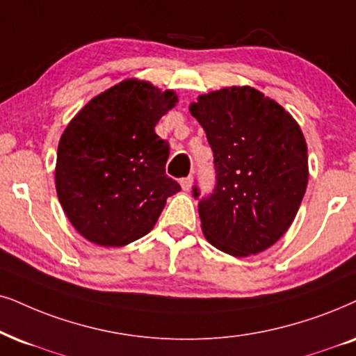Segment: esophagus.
I'll return each instance as SVG.
<instances>
[{"instance_id":"34e87169","label":"esophagus","mask_w":356,"mask_h":356,"mask_svg":"<svg viewBox=\"0 0 356 356\" xmlns=\"http://www.w3.org/2000/svg\"><path fill=\"white\" fill-rule=\"evenodd\" d=\"M192 181H193L192 175H188V177H184V179H182V181H181V186H182L184 191H191V187H192Z\"/></svg>"}]
</instances>
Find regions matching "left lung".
<instances>
[{
    "mask_svg": "<svg viewBox=\"0 0 356 356\" xmlns=\"http://www.w3.org/2000/svg\"><path fill=\"white\" fill-rule=\"evenodd\" d=\"M191 113L213 152L215 182L199 200L202 230L232 256L258 254L294 222L307 187V145L281 105L251 87L199 97Z\"/></svg>",
    "mask_w": 356,
    "mask_h": 356,
    "instance_id": "left-lung-1",
    "label": "left lung"
}]
</instances>
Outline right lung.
<instances>
[{
  "instance_id": "obj_1",
  "label": "right lung",
  "mask_w": 356,
  "mask_h": 356,
  "mask_svg": "<svg viewBox=\"0 0 356 356\" xmlns=\"http://www.w3.org/2000/svg\"><path fill=\"white\" fill-rule=\"evenodd\" d=\"M174 92L124 80L70 121L57 149L56 187L67 218L100 246L147 235L181 186L165 174L169 143L154 131Z\"/></svg>"
}]
</instances>
